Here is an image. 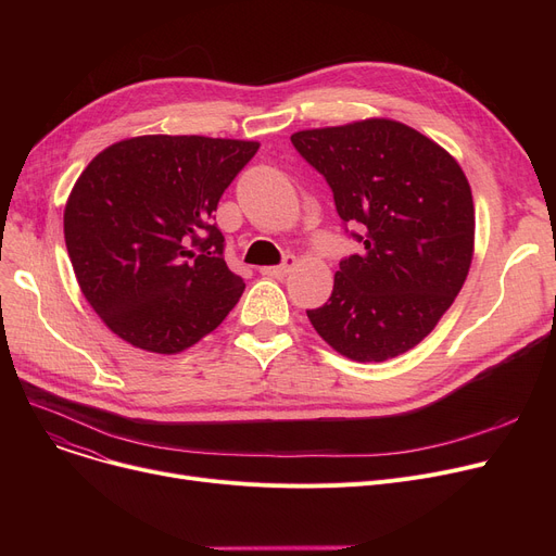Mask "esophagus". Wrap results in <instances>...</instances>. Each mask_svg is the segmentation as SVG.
<instances>
[{
    "label": "esophagus",
    "instance_id": "obj_1",
    "mask_svg": "<svg viewBox=\"0 0 556 556\" xmlns=\"http://www.w3.org/2000/svg\"><path fill=\"white\" fill-rule=\"evenodd\" d=\"M298 266V258L295 256H286V261L281 263V266H266L261 268V275L263 277H273V279H281L286 277L290 270H293Z\"/></svg>",
    "mask_w": 556,
    "mask_h": 556
}]
</instances>
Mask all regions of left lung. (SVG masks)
<instances>
[{"instance_id": "8db88e82", "label": "left lung", "mask_w": 556, "mask_h": 556, "mask_svg": "<svg viewBox=\"0 0 556 556\" xmlns=\"http://www.w3.org/2000/svg\"><path fill=\"white\" fill-rule=\"evenodd\" d=\"M298 153L325 175L361 254L340 261L333 293L306 311L338 354L383 363L417 346L462 290L473 261L476 210L457 160L392 119L300 130Z\"/></svg>"}]
</instances>
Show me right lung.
Masks as SVG:
<instances>
[{
  "label": "right lung",
  "mask_w": 556,
  "mask_h": 556,
  "mask_svg": "<svg viewBox=\"0 0 556 556\" xmlns=\"http://www.w3.org/2000/svg\"><path fill=\"white\" fill-rule=\"evenodd\" d=\"M258 141L143 135L101 151L65 204V243L105 327L153 354H180L243 295L212 216Z\"/></svg>",
  "instance_id": "add662e5"
}]
</instances>
